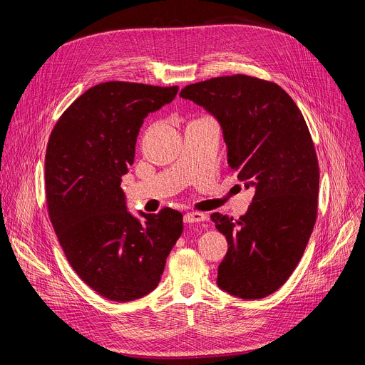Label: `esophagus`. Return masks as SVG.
Wrapping results in <instances>:
<instances>
[{"mask_svg": "<svg viewBox=\"0 0 365 365\" xmlns=\"http://www.w3.org/2000/svg\"><path fill=\"white\" fill-rule=\"evenodd\" d=\"M206 217L205 214H200V212H187L185 215V222L186 224H193V222H202L205 221Z\"/></svg>", "mask_w": 365, "mask_h": 365, "instance_id": "34e87169", "label": "esophagus"}]
</instances>
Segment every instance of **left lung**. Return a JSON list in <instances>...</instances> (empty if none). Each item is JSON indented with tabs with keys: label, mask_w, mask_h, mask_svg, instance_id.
Here are the masks:
<instances>
[{
	"label": "left lung",
	"mask_w": 365,
	"mask_h": 365,
	"mask_svg": "<svg viewBox=\"0 0 365 365\" xmlns=\"http://www.w3.org/2000/svg\"><path fill=\"white\" fill-rule=\"evenodd\" d=\"M180 96L218 120L230 168L255 187L240 220L211 215L228 241L217 284L240 299L266 297L296 269L317 221L319 165L306 121L283 88L247 75L192 83Z\"/></svg>",
	"instance_id": "1"
}]
</instances>
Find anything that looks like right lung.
<instances>
[{"label": "right lung", "mask_w": 365, "mask_h": 365, "mask_svg": "<svg viewBox=\"0 0 365 365\" xmlns=\"http://www.w3.org/2000/svg\"><path fill=\"white\" fill-rule=\"evenodd\" d=\"M178 91L120 81L95 85L72 102L48 138L44 173L51 225L76 274L114 302L158 287L183 231L182 214L170 207L131 215L121 189L144 118Z\"/></svg>", "instance_id": "obj_1"}]
</instances>
